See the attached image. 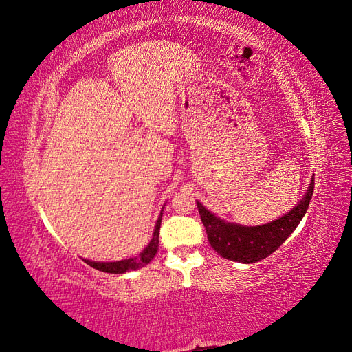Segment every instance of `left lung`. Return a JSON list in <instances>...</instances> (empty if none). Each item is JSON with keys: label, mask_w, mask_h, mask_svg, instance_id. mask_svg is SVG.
<instances>
[{"label": "left lung", "mask_w": 352, "mask_h": 352, "mask_svg": "<svg viewBox=\"0 0 352 352\" xmlns=\"http://www.w3.org/2000/svg\"><path fill=\"white\" fill-rule=\"evenodd\" d=\"M313 189L314 179L298 206L278 220L261 226L248 228L236 225V223H228L211 214L201 202H197V206L202 225L207 232L208 242L214 251L223 258L251 264L269 257L300 225L308 206H310Z\"/></svg>", "instance_id": "8db88e82"}]
</instances>
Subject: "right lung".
Returning <instances> with one entry per match:
<instances>
[{"instance_id": "add662e5", "label": "right lung", "mask_w": 352, "mask_h": 352, "mask_svg": "<svg viewBox=\"0 0 352 352\" xmlns=\"http://www.w3.org/2000/svg\"><path fill=\"white\" fill-rule=\"evenodd\" d=\"M162 217H163V212H162V214H160V217L157 220V225H155V229H154V235H153L151 242L146 245V248L140 255H138V257L126 258V260H122V261H111V263H100V261H91V260H83V261L87 263V264H89L91 267L97 269L100 272L114 273V274H120V273L132 272V270L144 267V265L150 263L154 258V255L157 254V250H158V233H160V226H162Z\"/></svg>"}]
</instances>
